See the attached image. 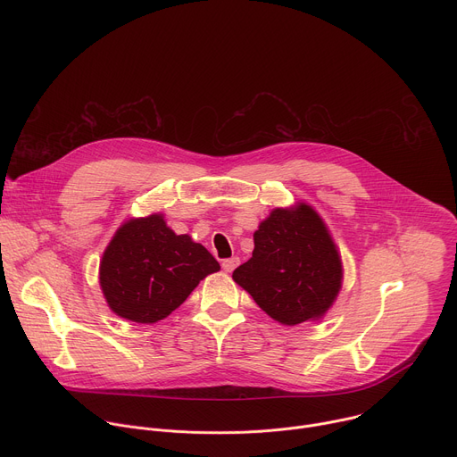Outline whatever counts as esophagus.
I'll use <instances>...</instances> for the list:
<instances>
[{
  "instance_id": "1",
  "label": "esophagus",
  "mask_w": 457,
  "mask_h": 457,
  "mask_svg": "<svg viewBox=\"0 0 457 457\" xmlns=\"http://www.w3.org/2000/svg\"><path fill=\"white\" fill-rule=\"evenodd\" d=\"M238 264H240V260H238L237 256H231V258L222 260V268H224V271H226V273H231Z\"/></svg>"
}]
</instances>
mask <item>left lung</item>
Returning <instances> with one entry per match:
<instances>
[{
  "label": "left lung",
  "mask_w": 457,
  "mask_h": 457,
  "mask_svg": "<svg viewBox=\"0 0 457 457\" xmlns=\"http://www.w3.org/2000/svg\"><path fill=\"white\" fill-rule=\"evenodd\" d=\"M253 240V256L233 271V280L260 309L284 325L318 320L329 311L342 289V258L309 204L273 210Z\"/></svg>",
  "instance_id": "obj_1"
}]
</instances>
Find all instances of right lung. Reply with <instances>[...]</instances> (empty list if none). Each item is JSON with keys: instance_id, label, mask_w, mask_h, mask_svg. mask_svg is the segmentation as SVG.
I'll list each match as a JSON object with an SVG mask.
<instances>
[{"instance_id": "obj_1", "label": "right lung", "mask_w": 457, "mask_h": 457, "mask_svg": "<svg viewBox=\"0 0 457 457\" xmlns=\"http://www.w3.org/2000/svg\"><path fill=\"white\" fill-rule=\"evenodd\" d=\"M220 270L213 254L189 235H175L154 213L126 220L99 266L108 307L120 318L155 323L175 311L203 278Z\"/></svg>"}]
</instances>
